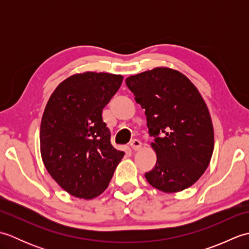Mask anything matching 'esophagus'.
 Instances as JSON below:
<instances>
[{
  "instance_id": "34e87169",
  "label": "esophagus",
  "mask_w": 249,
  "mask_h": 249,
  "mask_svg": "<svg viewBox=\"0 0 249 249\" xmlns=\"http://www.w3.org/2000/svg\"><path fill=\"white\" fill-rule=\"evenodd\" d=\"M130 146H131V149H133L134 151H139V150L141 149L142 143H141V141H140V140H137V139H135V140L131 141Z\"/></svg>"
}]
</instances>
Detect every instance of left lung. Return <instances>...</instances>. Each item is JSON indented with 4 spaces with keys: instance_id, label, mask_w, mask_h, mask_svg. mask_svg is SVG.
I'll list each match as a JSON object with an SVG mask.
<instances>
[{
    "instance_id": "obj_1",
    "label": "left lung",
    "mask_w": 249,
    "mask_h": 249,
    "mask_svg": "<svg viewBox=\"0 0 249 249\" xmlns=\"http://www.w3.org/2000/svg\"><path fill=\"white\" fill-rule=\"evenodd\" d=\"M136 102L145 109L157 156L146 181L162 193L192 186L209 167L214 150L210 111L198 89L177 70L155 67L126 79Z\"/></svg>"
}]
</instances>
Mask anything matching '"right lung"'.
<instances>
[{"instance_id":"add662e5","label":"right lung","mask_w":249,"mask_h":249,"mask_svg":"<svg viewBox=\"0 0 249 249\" xmlns=\"http://www.w3.org/2000/svg\"><path fill=\"white\" fill-rule=\"evenodd\" d=\"M123 76L73 73L51 94L40 123V154L52 178L73 197L91 200L107 189L124 153L111 144L103 109Z\"/></svg>"}]
</instances>
